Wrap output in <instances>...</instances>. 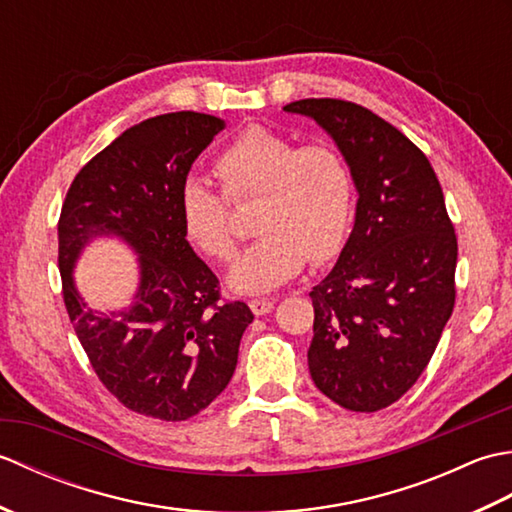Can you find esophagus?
Returning a JSON list of instances; mask_svg holds the SVG:
<instances>
[{"mask_svg":"<svg viewBox=\"0 0 512 512\" xmlns=\"http://www.w3.org/2000/svg\"><path fill=\"white\" fill-rule=\"evenodd\" d=\"M275 303H277L275 299H250L248 306H250V310H253V314L262 317V314H268L275 308Z\"/></svg>","mask_w":512,"mask_h":512,"instance_id":"34e87169","label":"esophagus"}]
</instances>
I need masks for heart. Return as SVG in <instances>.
Instances as JSON below:
<instances>
[{"mask_svg":"<svg viewBox=\"0 0 512 512\" xmlns=\"http://www.w3.org/2000/svg\"><path fill=\"white\" fill-rule=\"evenodd\" d=\"M213 171L235 204L257 200L253 231L259 233L228 273L244 295H262L297 277L310 259L328 264L350 235L356 184L345 158L330 145L297 147L262 125L242 129L220 154ZM184 237L215 262L237 250L231 209L202 178H187L178 195Z\"/></svg>","mask_w":512,"mask_h":512,"instance_id":"b5f03b06","label":"heart"}]
</instances>
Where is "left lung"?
I'll use <instances>...</instances> for the list:
<instances>
[{
    "instance_id": "8db88e82",
    "label": "left lung",
    "mask_w": 512,
    "mask_h": 512,
    "mask_svg": "<svg viewBox=\"0 0 512 512\" xmlns=\"http://www.w3.org/2000/svg\"><path fill=\"white\" fill-rule=\"evenodd\" d=\"M284 112L332 136L358 191L350 239L310 292V376L343 409H385L420 378L453 312L458 239L442 187L427 156L367 107L303 99Z\"/></svg>"
}]
</instances>
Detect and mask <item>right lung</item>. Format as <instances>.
<instances>
[{
	"mask_svg": "<svg viewBox=\"0 0 512 512\" xmlns=\"http://www.w3.org/2000/svg\"><path fill=\"white\" fill-rule=\"evenodd\" d=\"M224 129L222 118L173 112L129 127L76 173L59 217L63 301L96 376L127 409L180 422L226 389L253 312L220 301V281L193 253L178 195L191 165ZM96 236L139 255L135 303L96 313L71 270Z\"/></svg>",
	"mask_w": 512,
	"mask_h": 512,
	"instance_id": "1",
	"label": "right lung"
}]
</instances>
